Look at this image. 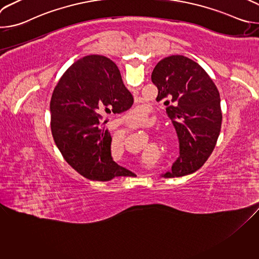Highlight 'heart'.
Listing matches in <instances>:
<instances>
[{"label":"heart","mask_w":259,"mask_h":259,"mask_svg":"<svg viewBox=\"0 0 259 259\" xmlns=\"http://www.w3.org/2000/svg\"><path fill=\"white\" fill-rule=\"evenodd\" d=\"M142 120V116L137 112H132L127 117V123L130 126L137 125ZM112 149L115 153H122L124 150V135L123 134H116L112 140Z\"/></svg>","instance_id":"heart-1"}]
</instances>
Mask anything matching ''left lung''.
<instances>
[{"label": "left lung", "instance_id": "8db88e82", "mask_svg": "<svg viewBox=\"0 0 259 259\" xmlns=\"http://www.w3.org/2000/svg\"><path fill=\"white\" fill-rule=\"evenodd\" d=\"M152 81L159 90L157 101L168 97L173 102L166 110L179 142L178 158L162 175L191 174L204 165L215 147L223 121L219 92L204 68L182 55L159 61Z\"/></svg>", "mask_w": 259, "mask_h": 259}]
</instances>
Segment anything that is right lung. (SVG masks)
<instances>
[{
  "instance_id": "obj_1",
  "label": "right lung",
  "mask_w": 259,
  "mask_h": 259,
  "mask_svg": "<svg viewBox=\"0 0 259 259\" xmlns=\"http://www.w3.org/2000/svg\"><path fill=\"white\" fill-rule=\"evenodd\" d=\"M133 104L115 62L88 55L72 63L57 83L50 102L51 131L64 160L91 180L127 176L112 157V136L100 113L120 114Z\"/></svg>"
}]
</instances>
